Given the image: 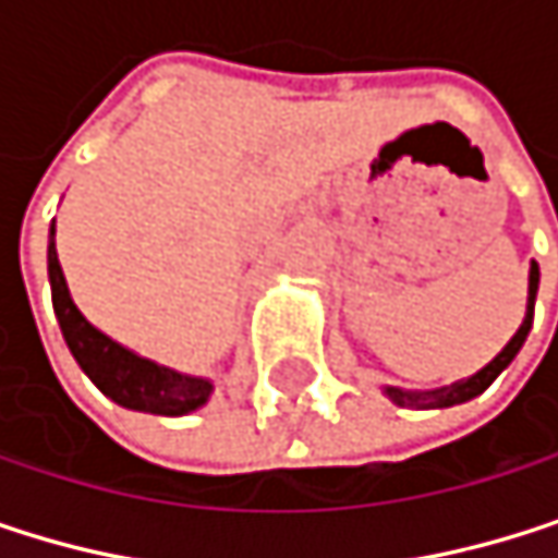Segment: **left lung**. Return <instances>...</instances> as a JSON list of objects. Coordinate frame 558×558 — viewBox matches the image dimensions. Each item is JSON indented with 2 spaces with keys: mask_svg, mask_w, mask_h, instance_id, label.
<instances>
[{
  "mask_svg": "<svg viewBox=\"0 0 558 558\" xmlns=\"http://www.w3.org/2000/svg\"><path fill=\"white\" fill-rule=\"evenodd\" d=\"M536 291H539V264L533 260V267H530V307H526V320H523V327L517 330V337L500 350V356H497L494 363H487L477 376H471V379H464V383H454V386H448V389H438V392H402V389H386V396H389L396 405H415V409H448V405H458V402H468V399L481 396V392H484V389L513 363V356H517L520 347L526 343V333H530V327H533Z\"/></svg>",
  "mask_w": 558,
  "mask_h": 558,
  "instance_id": "1",
  "label": "left lung"
}]
</instances>
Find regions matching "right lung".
Masks as SVG:
<instances>
[{
	"label": "right lung",
	"mask_w": 558,
	"mask_h": 558,
	"mask_svg": "<svg viewBox=\"0 0 558 558\" xmlns=\"http://www.w3.org/2000/svg\"><path fill=\"white\" fill-rule=\"evenodd\" d=\"M48 277H51V304H54V317L61 324L64 343L71 356L77 360V366L90 376V383L104 396H110L123 409L153 412V415H185L208 399L211 386L205 379L182 376L149 360H140L136 353L117 347L110 337H104L81 317V311L74 307L68 294L64 274L58 264L54 221H51V241H48Z\"/></svg>",
	"instance_id": "1"
}]
</instances>
